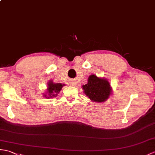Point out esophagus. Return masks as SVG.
<instances>
[{
  "instance_id": "34e87169",
  "label": "esophagus",
  "mask_w": 155,
  "mask_h": 155,
  "mask_svg": "<svg viewBox=\"0 0 155 155\" xmlns=\"http://www.w3.org/2000/svg\"><path fill=\"white\" fill-rule=\"evenodd\" d=\"M71 86H75V85H76V83H74V82H72L71 83Z\"/></svg>"
}]
</instances>
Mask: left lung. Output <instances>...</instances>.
Listing matches in <instances>:
<instances>
[{
  "instance_id": "obj_1",
  "label": "left lung",
  "mask_w": 155,
  "mask_h": 155,
  "mask_svg": "<svg viewBox=\"0 0 155 155\" xmlns=\"http://www.w3.org/2000/svg\"><path fill=\"white\" fill-rule=\"evenodd\" d=\"M84 93L92 101L104 102L109 98L111 88L107 79L99 78L95 74H91L88 78V83L82 86Z\"/></svg>"
}]
</instances>
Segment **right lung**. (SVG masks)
<instances>
[{"label": "right lung", "mask_w": 155, "mask_h": 155, "mask_svg": "<svg viewBox=\"0 0 155 155\" xmlns=\"http://www.w3.org/2000/svg\"><path fill=\"white\" fill-rule=\"evenodd\" d=\"M63 86H64V84L61 83H54L52 81H49L48 83L47 92L44 95V96L47 98L56 97Z\"/></svg>", "instance_id": "add662e5"}]
</instances>
